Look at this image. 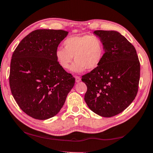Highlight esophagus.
I'll use <instances>...</instances> for the list:
<instances>
[{"label":"esophagus","mask_w":153,"mask_h":153,"mask_svg":"<svg viewBox=\"0 0 153 153\" xmlns=\"http://www.w3.org/2000/svg\"><path fill=\"white\" fill-rule=\"evenodd\" d=\"M81 81V78L78 76H76V82H79Z\"/></svg>","instance_id":"34e87169"}]
</instances>
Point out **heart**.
I'll return each mask as SVG.
<instances>
[{"instance_id":"b5f03b06","label":"heart","mask_w":153,"mask_h":153,"mask_svg":"<svg viewBox=\"0 0 153 153\" xmlns=\"http://www.w3.org/2000/svg\"><path fill=\"white\" fill-rule=\"evenodd\" d=\"M65 48H59L55 56L58 63L64 69H69L73 59L76 60L71 70L81 73L97 68L105 54V45L102 39L96 35H74L63 42Z\"/></svg>"}]
</instances>
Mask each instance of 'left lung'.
I'll return each instance as SVG.
<instances>
[{
	"instance_id": "1",
	"label": "left lung",
	"mask_w": 153,
	"mask_h": 153,
	"mask_svg": "<svg viewBox=\"0 0 153 153\" xmlns=\"http://www.w3.org/2000/svg\"><path fill=\"white\" fill-rule=\"evenodd\" d=\"M105 45L100 65L82 76L87 105L97 114L111 117L124 111L136 97L140 65L134 46L115 30H95Z\"/></svg>"
}]
</instances>
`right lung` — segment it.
Listing matches in <instances>:
<instances>
[{
  "label": "right lung",
  "instance_id": "add662e5",
  "mask_svg": "<svg viewBox=\"0 0 153 153\" xmlns=\"http://www.w3.org/2000/svg\"><path fill=\"white\" fill-rule=\"evenodd\" d=\"M69 32L39 29L24 37L12 55L9 85L24 112L38 120L56 115L75 84L58 63L56 50Z\"/></svg>",
  "mask_w": 153,
  "mask_h": 153
}]
</instances>
